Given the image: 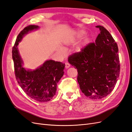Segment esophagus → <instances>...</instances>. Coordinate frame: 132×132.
Masks as SVG:
<instances>
[{"instance_id": "34e87169", "label": "esophagus", "mask_w": 132, "mask_h": 132, "mask_svg": "<svg viewBox=\"0 0 132 132\" xmlns=\"http://www.w3.org/2000/svg\"><path fill=\"white\" fill-rule=\"evenodd\" d=\"M65 68H66V69L69 68V67H70V64H69V63H68V62H66V63H65Z\"/></svg>"}]
</instances>
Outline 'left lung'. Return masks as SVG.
Here are the masks:
<instances>
[{
	"instance_id": "8db88e82",
	"label": "left lung",
	"mask_w": 132,
	"mask_h": 132,
	"mask_svg": "<svg viewBox=\"0 0 132 132\" xmlns=\"http://www.w3.org/2000/svg\"><path fill=\"white\" fill-rule=\"evenodd\" d=\"M96 27L100 33L95 42L89 43L68 57V62L77 69V80L82 93L94 100L109 95L120 73L117 44L104 27Z\"/></svg>"
}]
</instances>
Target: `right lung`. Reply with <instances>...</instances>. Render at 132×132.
<instances>
[{
    "mask_svg": "<svg viewBox=\"0 0 132 132\" xmlns=\"http://www.w3.org/2000/svg\"><path fill=\"white\" fill-rule=\"evenodd\" d=\"M37 28L38 26L31 25L20 32L12 50V56L16 79L19 85L28 96L43 102L49 101L55 95L57 83L64 74L65 64L50 60L33 71L26 70L22 67L17 46L23 35Z\"/></svg>",
    "mask_w": 132,
    "mask_h": 132,
    "instance_id": "right-lung-1",
    "label": "right lung"
}]
</instances>
